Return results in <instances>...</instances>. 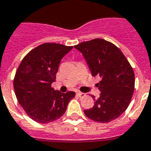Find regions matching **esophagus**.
<instances>
[{"mask_svg":"<svg viewBox=\"0 0 151 151\" xmlns=\"http://www.w3.org/2000/svg\"><path fill=\"white\" fill-rule=\"evenodd\" d=\"M77 95H78L79 97H83L85 96V93H82V92H77Z\"/></svg>","mask_w":151,"mask_h":151,"instance_id":"34e87169","label":"esophagus"}]
</instances>
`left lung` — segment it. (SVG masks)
Returning <instances> with one entry per match:
<instances>
[{
  "mask_svg": "<svg viewBox=\"0 0 151 151\" xmlns=\"http://www.w3.org/2000/svg\"><path fill=\"white\" fill-rule=\"evenodd\" d=\"M74 47L85 58L92 76H99L97 83L101 94L94 96V105L83 112L88 118L108 123L121 116L128 107L134 91V73L126 57L112 43L96 38Z\"/></svg>",
  "mask_w": 151,
  "mask_h": 151,
  "instance_id": "8db88e82",
  "label": "left lung"
}]
</instances>
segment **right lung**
Segmentation results:
<instances>
[{"label": "right lung", "mask_w": 151, "mask_h": 151, "mask_svg": "<svg viewBox=\"0 0 151 151\" xmlns=\"http://www.w3.org/2000/svg\"><path fill=\"white\" fill-rule=\"evenodd\" d=\"M72 46L55 43L40 44L24 58L14 79L18 103L27 114L40 124H47L61 117L73 91L64 93L51 87L61 59Z\"/></svg>", "instance_id": "right-lung-1"}]
</instances>
